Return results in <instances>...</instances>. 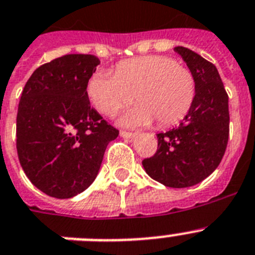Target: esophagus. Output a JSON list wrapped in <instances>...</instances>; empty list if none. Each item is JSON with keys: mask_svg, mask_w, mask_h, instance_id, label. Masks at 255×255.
<instances>
[{"mask_svg": "<svg viewBox=\"0 0 255 255\" xmlns=\"http://www.w3.org/2000/svg\"><path fill=\"white\" fill-rule=\"evenodd\" d=\"M136 135V132H129V131H120V136L126 139H131Z\"/></svg>", "mask_w": 255, "mask_h": 255, "instance_id": "obj_1", "label": "esophagus"}]
</instances>
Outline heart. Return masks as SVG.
<instances>
[{
  "label": "heart",
  "mask_w": 255,
  "mask_h": 255,
  "mask_svg": "<svg viewBox=\"0 0 255 255\" xmlns=\"http://www.w3.org/2000/svg\"><path fill=\"white\" fill-rule=\"evenodd\" d=\"M86 93L93 106L113 115L132 101L136 106L124 113L120 123L128 126H160L179 123L195 99L192 72L166 56L148 55L121 62L115 75L97 71L89 78Z\"/></svg>",
  "instance_id": "b5f03b06"
}]
</instances>
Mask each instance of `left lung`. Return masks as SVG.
<instances>
[{"label":"left lung","mask_w":255,"mask_h":255,"mask_svg":"<svg viewBox=\"0 0 255 255\" xmlns=\"http://www.w3.org/2000/svg\"><path fill=\"white\" fill-rule=\"evenodd\" d=\"M174 50L192 72L195 99L183 123L157 134V151L142 164L152 179L186 188L202 182L221 164L230 134V112L217 67L187 47Z\"/></svg>","instance_id":"8db88e82"}]
</instances>
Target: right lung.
Listing matches in <instances>:
<instances>
[{"instance_id":"1","label":"right lung","mask_w":255,"mask_h":255,"mask_svg":"<svg viewBox=\"0 0 255 255\" xmlns=\"http://www.w3.org/2000/svg\"><path fill=\"white\" fill-rule=\"evenodd\" d=\"M101 63L68 54L42 64L27 81L16 116V149L32 184L55 199H71L97 178L119 130L90 107L86 85Z\"/></svg>"}]
</instances>
